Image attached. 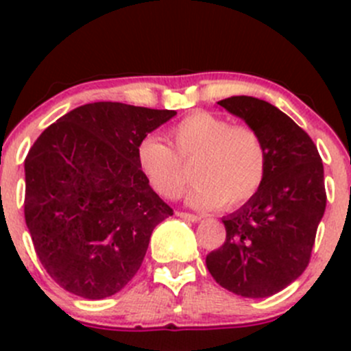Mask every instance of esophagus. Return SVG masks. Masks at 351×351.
I'll return each instance as SVG.
<instances>
[{"label":"esophagus","mask_w":351,"mask_h":351,"mask_svg":"<svg viewBox=\"0 0 351 351\" xmlns=\"http://www.w3.org/2000/svg\"><path fill=\"white\" fill-rule=\"evenodd\" d=\"M176 215L182 219H185V221H192V222H198L204 219V215H197V214H190V212H176Z\"/></svg>","instance_id":"1"}]
</instances>
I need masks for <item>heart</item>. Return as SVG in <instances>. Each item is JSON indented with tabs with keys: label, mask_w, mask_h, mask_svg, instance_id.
Here are the masks:
<instances>
[{
	"label": "heart",
	"mask_w": 351,
	"mask_h": 351,
	"mask_svg": "<svg viewBox=\"0 0 351 351\" xmlns=\"http://www.w3.org/2000/svg\"><path fill=\"white\" fill-rule=\"evenodd\" d=\"M175 151L159 137L147 136L136 149L137 166L147 185L162 198H176L186 183L183 165H193L195 185L190 205L232 208L254 197L263 185L268 151L263 137L250 125L210 112H195L169 132Z\"/></svg>",
	"instance_id": "heart-1"
}]
</instances>
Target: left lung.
<instances>
[{"instance_id": "left-lung-1", "label": "left lung", "mask_w": 351, "mask_h": 351, "mask_svg": "<svg viewBox=\"0 0 351 351\" xmlns=\"http://www.w3.org/2000/svg\"><path fill=\"white\" fill-rule=\"evenodd\" d=\"M217 105L260 132L268 168L254 197L222 219L226 241L207 254L205 263L229 292L270 297L297 280L309 265L326 208L323 161L306 130L268 101L231 97Z\"/></svg>"}]
</instances>
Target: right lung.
<instances>
[{"label": "right lung", "instance_id": "1", "mask_svg": "<svg viewBox=\"0 0 351 351\" xmlns=\"http://www.w3.org/2000/svg\"><path fill=\"white\" fill-rule=\"evenodd\" d=\"M175 110L97 101L67 112L25 158V222L52 280L105 299L132 280L173 208L137 166L141 141Z\"/></svg>", "mask_w": 351, "mask_h": 351}]
</instances>
